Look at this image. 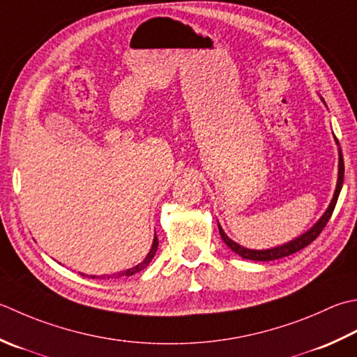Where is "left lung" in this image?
Returning a JSON list of instances; mask_svg holds the SVG:
<instances>
[{
	"label": "left lung",
	"mask_w": 357,
	"mask_h": 357,
	"mask_svg": "<svg viewBox=\"0 0 357 357\" xmlns=\"http://www.w3.org/2000/svg\"><path fill=\"white\" fill-rule=\"evenodd\" d=\"M322 102L325 103V100L322 99ZM336 139V137H334ZM336 144L339 145L337 139H336ZM344 156H342V150L339 146V173H337V184H336V190H334V195H333V199L330 202V206H328V208L325 211V213L320 216V220L314 225L310 230H306L305 234H302L300 236H297V238L291 240L288 243L282 244V246H275V248H271V249H263V250H255V249H248V248H243L240 246L238 243H235L234 240H230L229 236L225 234V230H222V227L220 226L218 222V229H220V235L222 241H225L227 246L234 250L235 254H238L241 258H246V260H254V261H271V260H278V258H283V257H288V255H292L298 252L300 249H303L308 246L310 243H312L314 240L317 238V236L320 235V232H322L324 227L326 226V222L330 221L331 215L334 212V207H336V202H337V198H339V193L342 190V184H344Z\"/></svg>",
	"instance_id": "1"
}]
</instances>
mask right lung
<instances>
[{
	"mask_svg": "<svg viewBox=\"0 0 357 357\" xmlns=\"http://www.w3.org/2000/svg\"><path fill=\"white\" fill-rule=\"evenodd\" d=\"M158 244H159V241H158V236L155 235V238H153V244H151V249H150V252L146 254V257L144 258V261H141L139 264H136V266H132V268H130V269H127V271H121V272H116V274H111V275H86V277H89V278H121V277H130V275H135L136 272H141L142 269H145L146 266H149L150 264V261L153 260V257H155V254H156V250H158ZM85 275V274H83Z\"/></svg>",
	"mask_w": 357,
	"mask_h": 357,
	"instance_id": "add662e5",
	"label": "right lung"
}]
</instances>
